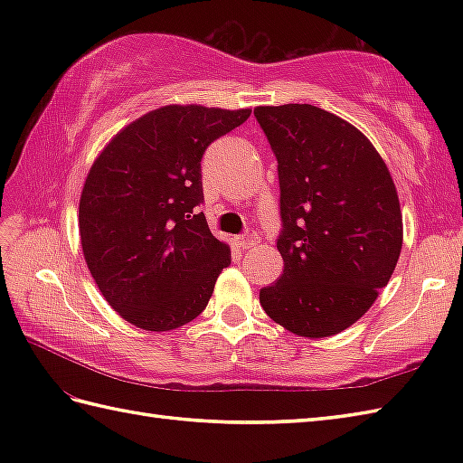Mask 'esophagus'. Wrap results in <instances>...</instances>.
<instances>
[{
	"label": "esophagus",
	"instance_id": "esophagus-1",
	"mask_svg": "<svg viewBox=\"0 0 463 463\" xmlns=\"http://www.w3.org/2000/svg\"><path fill=\"white\" fill-rule=\"evenodd\" d=\"M257 242H259V237L254 231H249V232L241 234V237H237V244L241 249H252V247H257Z\"/></svg>",
	"mask_w": 463,
	"mask_h": 463
}]
</instances>
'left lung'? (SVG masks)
<instances>
[{"label":"left lung","instance_id":"1","mask_svg":"<svg viewBox=\"0 0 463 463\" xmlns=\"http://www.w3.org/2000/svg\"><path fill=\"white\" fill-rule=\"evenodd\" d=\"M279 161L282 277L260 304L282 328L326 338L378 298L404 229L386 163L362 131L307 103L254 109Z\"/></svg>","mask_w":463,"mask_h":463}]
</instances>
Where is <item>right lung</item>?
Returning <instances> with one entry per match:
<instances>
[{"instance_id": "right-lung-1", "label": "right lung", "mask_w": 463, "mask_h": 463, "mask_svg": "<svg viewBox=\"0 0 463 463\" xmlns=\"http://www.w3.org/2000/svg\"><path fill=\"white\" fill-rule=\"evenodd\" d=\"M250 109L165 105L117 133L80 201L83 257L105 300L133 326L166 332L194 320L231 264L203 213L206 146Z\"/></svg>"}]
</instances>
